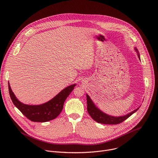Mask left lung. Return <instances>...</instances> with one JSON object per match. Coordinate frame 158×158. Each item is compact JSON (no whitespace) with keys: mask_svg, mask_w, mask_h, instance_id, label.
<instances>
[{"mask_svg":"<svg viewBox=\"0 0 158 158\" xmlns=\"http://www.w3.org/2000/svg\"><path fill=\"white\" fill-rule=\"evenodd\" d=\"M138 57L139 58V54H138ZM86 97H87V110L89 114L91 116V117L95 121H96L99 123L104 124H120V123H123V121H124L126 119H127L129 117H130L132 114L134 113L135 112H136L138 110V109L139 108V107H138L136 110H133L132 112L126 114V116H119V117H113V116H110L106 114L101 110L98 109L95 106V105L93 104L91 98H89V96L87 94H86Z\"/></svg>","mask_w":158,"mask_h":158,"instance_id":"1","label":"left lung"}]
</instances>
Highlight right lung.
<instances>
[{
	"mask_svg": "<svg viewBox=\"0 0 158 158\" xmlns=\"http://www.w3.org/2000/svg\"><path fill=\"white\" fill-rule=\"evenodd\" d=\"M76 84L67 87L49 102L38 106H31L20 102L15 96L9 83V91L13 104L27 119L33 122L44 123L56 118L61 112L64 103Z\"/></svg>",
	"mask_w": 158,
	"mask_h": 158,
	"instance_id": "add662e5",
	"label": "right lung"
}]
</instances>
